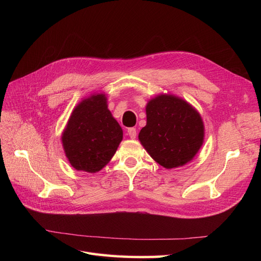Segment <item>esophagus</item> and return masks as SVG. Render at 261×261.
<instances>
[{"instance_id": "1", "label": "esophagus", "mask_w": 261, "mask_h": 261, "mask_svg": "<svg viewBox=\"0 0 261 261\" xmlns=\"http://www.w3.org/2000/svg\"><path fill=\"white\" fill-rule=\"evenodd\" d=\"M127 134H128V136H129L132 139H135V138H136V135H137L136 128H134V127L128 128V129H127Z\"/></svg>"}]
</instances>
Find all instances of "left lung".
Returning a JSON list of instances; mask_svg holds the SVG:
<instances>
[{
	"label": "left lung",
	"mask_w": 261,
	"mask_h": 261,
	"mask_svg": "<svg viewBox=\"0 0 261 261\" xmlns=\"http://www.w3.org/2000/svg\"><path fill=\"white\" fill-rule=\"evenodd\" d=\"M147 124L138 139L152 159L165 169L191 162L204 139V125L199 112L174 94L161 93L146 106Z\"/></svg>",
	"instance_id": "8db88e82"
}]
</instances>
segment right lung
Segmentation results:
<instances>
[{"label": "right lung", "mask_w": 261, "mask_h": 261, "mask_svg": "<svg viewBox=\"0 0 261 261\" xmlns=\"http://www.w3.org/2000/svg\"><path fill=\"white\" fill-rule=\"evenodd\" d=\"M103 92L82 100L62 133L68 162L77 171L96 173L111 161L123 139L120 124L108 109Z\"/></svg>", "instance_id": "1"}]
</instances>
